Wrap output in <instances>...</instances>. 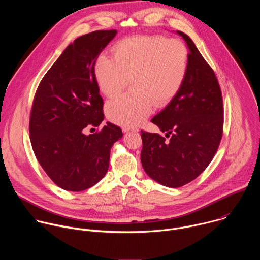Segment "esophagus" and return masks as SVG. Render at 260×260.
I'll return each mask as SVG.
<instances>
[{"instance_id":"34e87169","label":"esophagus","mask_w":260,"mask_h":260,"mask_svg":"<svg viewBox=\"0 0 260 260\" xmlns=\"http://www.w3.org/2000/svg\"><path fill=\"white\" fill-rule=\"evenodd\" d=\"M122 131H123V133H129V132H136V131H132V129H129V128H127V127H123V128H122Z\"/></svg>"}]
</instances>
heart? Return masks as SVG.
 Returning <instances> with one entry per match:
<instances>
[{
  "label": "heart",
  "mask_w": 260,
  "mask_h": 260,
  "mask_svg": "<svg viewBox=\"0 0 260 260\" xmlns=\"http://www.w3.org/2000/svg\"><path fill=\"white\" fill-rule=\"evenodd\" d=\"M112 57L100 55L93 67L100 91L107 98L132 90L110 101V121L131 128L140 125L154 105H168L181 90L189 67L188 49L183 42L165 36H136L116 42Z\"/></svg>",
  "instance_id": "heart-1"
}]
</instances>
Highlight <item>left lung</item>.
Masks as SVG:
<instances>
[{
	"label": "left lung",
	"instance_id": "1",
	"mask_svg": "<svg viewBox=\"0 0 260 260\" xmlns=\"http://www.w3.org/2000/svg\"><path fill=\"white\" fill-rule=\"evenodd\" d=\"M177 34L189 49L187 76L179 93L151 119L170 139L141 131L144 171L171 188L183 186L205 171L223 132V102L215 73L189 37Z\"/></svg>",
	"mask_w": 260,
	"mask_h": 260
}]
</instances>
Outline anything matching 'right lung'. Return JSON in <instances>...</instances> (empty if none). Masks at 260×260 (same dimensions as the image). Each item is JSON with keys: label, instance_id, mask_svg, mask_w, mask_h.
Segmentation results:
<instances>
[{"label": "right lung", "instance_id": "1", "mask_svg": "<svg viewBox=\"0 0 260 260\" xmlns=\"http://www.w3.org/2000/svg\"><path fill=\"white\" fill-rule=\"evenodd\" d=\"M116 34L95 30L79 37L45 74L35 94L29 117L34 153L48 177L68 191L96 184L108 171L111 147L122 138L121 128L111 122L99 133H84L104 120L93 67Z\"/></svg>", "mask_w": 260, "mask_h": 260}]
</instances>
